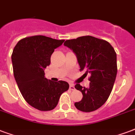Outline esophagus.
Masks as SVG:
<instances>
[{
	"instance_id": "1",
	"label": "esophagus",
	"mask_w": 135,
	"mask_h": 135,
	"mask_svg": "<svg viewBox=\"0 0 135 135\" xmlns=\"http://www.w3.org/2000/svg\"><path fill=\"white\" fill-rule=\"evenodd\" d=\"M70 89L71 90H75V86H74V85L70 84Z\"/></svg>"
}]
</instances>
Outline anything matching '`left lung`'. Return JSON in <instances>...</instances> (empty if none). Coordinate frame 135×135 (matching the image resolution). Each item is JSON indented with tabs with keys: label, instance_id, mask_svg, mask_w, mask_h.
<instances>
[{
	"label": "left lung",
	"instance_id": "8db88e82",
	"mask_svg": "<svg viewBox=\"0 0 135 135\" xmlns=\"http://www.w3.org/2000/svg\"><path fill=\"white\" fill-rule=\"evenodd\" d=\"M64 45L76 55L80 70L90 75V86L76 84L75 88L83 93V99L75 106L82 112L95 111L103 105L112 92L117 75V54L106 40L90 35L68 40Z\"/></svg>",
	"mask_w": 135,
	"mask_h": 135
}]
</instances>
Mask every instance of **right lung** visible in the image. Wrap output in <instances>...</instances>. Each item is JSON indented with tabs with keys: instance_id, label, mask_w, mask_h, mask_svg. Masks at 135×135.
Here are the masks:
<instances>
[{
	"instance_id": "obj_1",
	"label": "right lung",
	"mask_w": 135,
	"mask_h": 135,
	"mask_svg": "<svg viewBox=\"0 0 135 135\" xmlns=\"http://www.w3.org/2000/svg\"><path fill=\"white\" fill-rule=\"evenodd\" d=\"M64 41L43 35L25 37L18 41L11 55L14 78L21 94L29 105L40 111L53 110L60 95L69 89L67 82L47 80L44 72L55 49Z\"/></svg>"
}]
</instances>
